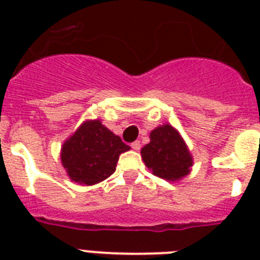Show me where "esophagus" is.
Segmentation results:
<instances>
[{
  "mask_svg": "<svg viewBox=\"0 0 260 260\" xmlns=\"http://www.w3.org/2000/svg\"><path fill=\"white\" fill-rule=\"evenodd\" d=\"M131 147H132V150L139 151L140 150V147H142V144H140V142H139V140H136V142H134L132 144H131Z\"/></svg>",
  "mask_w": 260,
  "mask_h": 260,
  "instance_id": "obj_1",
  "label": "esophagus"
}]
</instances>
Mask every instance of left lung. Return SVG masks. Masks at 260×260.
Segmentation results:
<instances>
[{"label":"left lung","mask_w":260,"mask_h":260,"mask_svg":"<svg viewBox=\"0 0 260 260\" xmlns=\"http://www.w3.org/2000/svg\"><path fill=\"white\" fill-rule=\"evenodd\" d=\"M140 154L147 169L165 181H181L189 175L193 166V156L187 144L170 124L151 131L150 143L143 147Z\"/></svg>","instance_id":"left-lung-1"}]
</instances>
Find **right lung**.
Masks as SVG:
<instances>
[{
  "mask_svg": "<svg viewBox=\"0 0 260 260\" xmlns=\"http://www.w3.org/2000/svg\"><path fill=\"white\" fill-rule=\"evenodd\" d=\"M129 150L120 136L95 118L83 121L64 140L60 160L71 181L91 186L109 178L116 171L118 156Z\"/></svg>",
  "mask_w": 260,
  "mask_h": 260,
  "instance_id": "right-lung-1",
  "label": "right lung"
}]
</instances>
